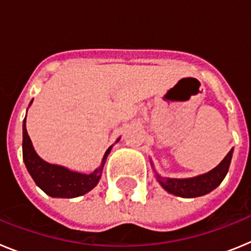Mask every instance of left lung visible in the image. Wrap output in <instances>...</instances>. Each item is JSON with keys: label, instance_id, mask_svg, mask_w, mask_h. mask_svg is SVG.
Returning <instances> with one entry per match:
<instances>
[{"label": "left lung", "instance_id": "8db88e82", "mask_svg": "<svg viewBox=\"0 0 251 251\" xmlns=\"http://www.w3.org/2000/svg\"><path fill=\"white\" fill-rule=\"evenodd\" d=\"M232 152L234 150L231 148L225 158L220 162V165L216 166L207 174L191 177V178H167V177H161L156 174L157 181L166 191L176 196L186 197V199L203 196L215 190L223 182V179L225 178L229 171Z\"/></svg>", "mask_w": 251, "mask_h": 251}]
</instances>
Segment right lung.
Wrapping results in <instances>:
<instances>
[{"label": "right lung", "instance_id": "add662e5", "mask_svg": "<svg viewBox=\"0 0 251 251\" xmlns=\"http://www.w3.org/2000/svg\"><path fill=\"white\" fill-rule=\"evenodd\" d=\"M32 100L30 101V105ZM121 138L117 139V142ZM113 146L106 150L103 157L100 167L93 171L92 174H79L74 172L63 166L51 165L37 156L35 152L31 139L26 130V117L22 126V157L27 168L28 174L46 195L51 197H64V199H74L77 196H83L86 192L98 185L101 177L104 163L106 157L112 151Z\"/></svg>", "mask_w": 251, "mask_h": 251}]
</instances>
